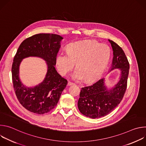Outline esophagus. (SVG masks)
<instances>
[{
    "label": "esophagus",
    "mask_w": 146,
    "mask_h": 146,
    "mask_svg": "<svg viewBox=\"0 0 146 146\" xmlns=\"http://www.w3.org/2000/svg\"><path fill=\"white\" fill-rule=\"evenodd\" d=\"M73 84H74V83H73V82H70V81H69V82H68V86L73 85Z\"/></svg>",
    "instance_id": "obj_1"
}]
</instances>
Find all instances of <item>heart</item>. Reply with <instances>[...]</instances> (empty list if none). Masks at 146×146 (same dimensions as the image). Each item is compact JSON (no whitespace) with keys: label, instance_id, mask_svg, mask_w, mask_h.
Instances as JSON below:
<instances>
[{"label":"heart","instance_id":"b5f03b06","mask_svg":"<svg viewBox=\"0 0 146 146\" xmlns=\"http://www.w3.org/2000/svg\"><path fill=\"white\" fill-rule=\"evenodd\" d=\"M110 58V50L105 44L94 40H84L70 45L68 52L60 51L56 56V66L59 73L67 75L75 66L73 78L77 81L85 79L91 82L99 77Z\"/></svg>","mask_w":146,"mask_h":146}]
</instances>
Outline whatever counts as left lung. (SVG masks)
Returning a JSON list of instances; mask_svg holds the SVG:
<instances>
[{"instance_id": "8db88e82", "label": "left lung", "mask_w": 146, "mask_h": 146, "mask_svg": "<svg viewBox=\"0 0 146 146\" xmlns=\"http://www.w3.org/2000/svg\"><path fill=\"white\" fill-rule=\"evenodd\" d=\"M113 50L111 70L119 68L121 77L114 87L108 90L102 78L90 86L82 88L78 101L81 114L92 118L104 117L111 113L122 100L127 87L129 64L123 50L109 40Z\"/></svg>"}]
</instances>
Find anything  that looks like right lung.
Returning <instances> with one entry per match:
<instances>
[{"mask_svg": "<svg viewBox=\"0 0 146 146\" xmlns=\"http://www.w3.org/2000/svg\"><path fill=\"white\" fill-rule=\"evenodd\" d=\"M63 37L56 34L39 33L24 40L18 48L11 68L13 87L19 102L31 112L43 114L57 105L68 81L55 68L56 55ZM29 56H38L46 61L48 69L44 81L32 88L24 86L19 78V66L22 60Z\"/></svg>", "mask_w": 146, "mask_h": 146, "instance_id": "1", "label": "right lung"}]
</instances>
